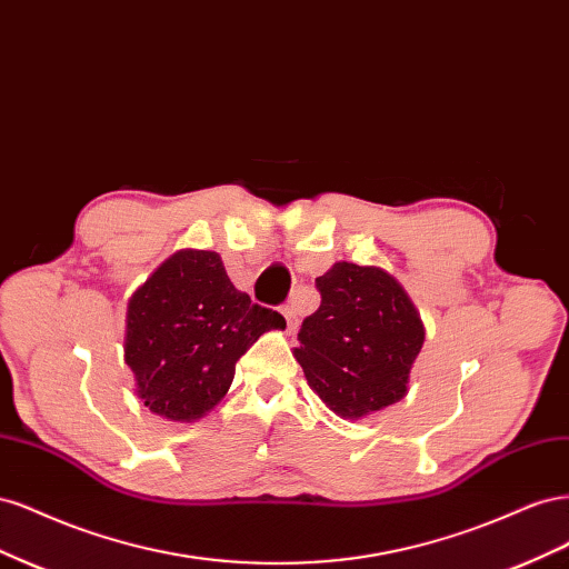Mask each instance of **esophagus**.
I'll return each instance as SVG.
<instances>
[{"label": "esophagus", "instance_id": "esophagus-1", "mask_svg": "<svg viewBox=\"0 0 569 569\" xmlns=\"http://www.w3.org/2000/svg\"><path fill=\"white\" fill-rule=\"evenodd\" d=\"M282 316H284V320H287V330H289V332H297V330H299V316H297L295 308L284 306V308H282Z\"/></svg>", "mask_w": 569, "mask_h": 569}]
</instances>
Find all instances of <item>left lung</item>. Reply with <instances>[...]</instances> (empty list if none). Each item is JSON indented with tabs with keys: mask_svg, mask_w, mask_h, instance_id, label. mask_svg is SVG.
Listing matches in <instances>:
<instances>
[{
	"mask_svg": "<svg viewBox=\"0 0 569 569\" xmlns=\"http://www.w3.org/2000/svg\"><path fill=\"white\" fill-rule=\"evenodd\" d=\"M320 308L295 358L320 401L343 420L368 418L408 393L425 325L401 282L377 266L339 261L316 280Z\"/></svg>",
	"mask_w": 569,
	"mask_h": 569,
	"instance_id": "8db88e82",
	"label": "left lung"
}]
</instances>
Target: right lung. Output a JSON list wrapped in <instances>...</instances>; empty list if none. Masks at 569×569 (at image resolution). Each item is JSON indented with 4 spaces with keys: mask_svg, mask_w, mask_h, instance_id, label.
<instances>
[{
    "mask_svg": "<svg viewBox=\"0 0 569 569\" xmlns=\"http://www.w3.org/2000/svg\"><path fill=\"white\" fill-rule=\"evenodd\" d=\"M284 327L230 282L216 251L180 249L128 299L123 351L137 399L163 420L197 422L228 393L251 343Z\"/></svg>",
    "mask_w": 569,
    "mask_h": 569,
    "instance_id": "1",
    "label": "right lung"
}]
</instances>
